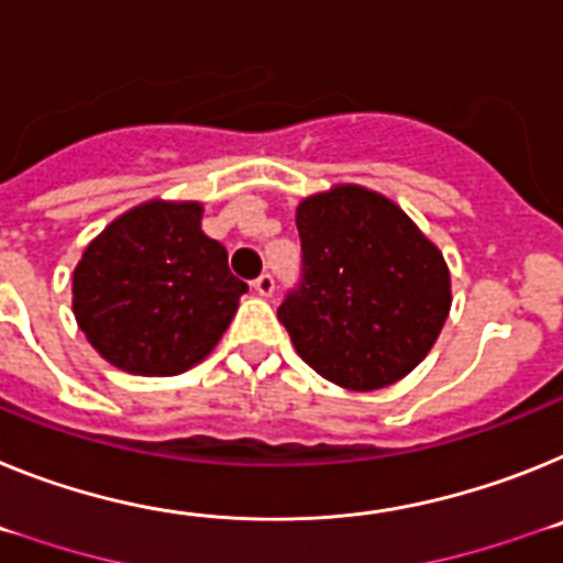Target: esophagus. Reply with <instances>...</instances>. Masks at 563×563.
<instances>
[{"label": "esophagus", "mask_w": 563, "mask_h": 563, "mask_svg": "<svg viewBox=\"0 0 563 563\" xmlns=\"http://www.w3.org/2000/svg\"><path fill=\"white\" fill-rule=\"evenodd\" d=\"M252 286H254V291H257V295L268 297L272 291H275V275H272V272H263L261 277H254Z\"/></svg>", "instance_id": "34e87169"}]
</instances>
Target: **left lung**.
Returning a JSON list of instances; mask_svg holds the SVG:
<instances>
[{
  "mask_svg": "<svg viewBox=\"0 0 563 563\" xmlns=\"http://www.w3.org/2000/svg\"><path fill=\"white\" fill-rule=\"evenodd\" d=\"M300 280L277 317L331 383L374 390L417 368L451 311V275L408 214L363 187L302 200Z\"/></svg>",
  "mask_w": 563,
  "mask_h": 563,
  "instance_id": "1",
  "label": "left lung"
}]
</instances>
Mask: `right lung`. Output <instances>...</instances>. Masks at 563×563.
Returning a JSON list of instances; mask_svg holds the SVG:
<instances>
[{
    "label": "right lung",
    "mask_w": 563,
    "mask_h": 563,
    "mask_svg": "<svg viewBox=\"0 0 563 563\" xmlns=\"http://www.w3.org/2000/svg\"><path fill=\"white\" fill-rule=\"evenodd\" d=\"M246 291L223 243L200 229L198 203L153 200L87 246L73 275V314L115 368L173 376L214 349Z\"/></svg>",
    "instance_id": "1"
}]
</instances>
